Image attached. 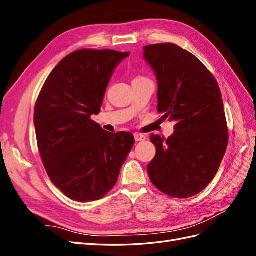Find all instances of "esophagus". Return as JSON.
<instances>
[{
	"label": "esophagus",
	"instance_id": "esophagus-1",
	"mask_svg": "<svg viewBox=\"0 0 256 256\" xmlns=\"http://www.w3.org/2000/svg\"><path fill=\"white\" fill-rule=\"evenodd\" d=\"M134 140H136V142L145 141V140H146V136L141 134H134Z\"/></svg>",
	"mask_w": 256,
	"mask_h": 256
}]
</instances>
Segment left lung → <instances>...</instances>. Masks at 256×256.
<instances>
[{"instance_id":"8db88e82","label":"left lung","mask_w":256,"mask_h":256,"mask_svg":"<svg viewBox=\"0 0 256 256\" xmlns=\"http://www.w3.org/2000/svg\"><path fill=\"white\" fill-rule=\"evenodd\" d=\"M143 58L156 76L158 113L175 122L166 140L150 134L156 156L147 166L166 194L187 198L204 190L226 152L228 134L222 95L198 58L173 44L145 46Z\"/></svg>"}]
</instances>
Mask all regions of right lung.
Returning <instances> with one entry per match:
<instances>
[{
    "label": "right lung",
    "instance_id": "1",
    "mask_svg": "<svg viewBox=\"0 0 256 256\" xmlns=\"http://www.w3.org/2000/svg\"><path fill=\"white\" fill-rule=\"evenodd\" d=\"M130 52L82 49L62 60L35 106L40 156L51 182L69 198H102L118 182L134 144L130 132L110 134L90 120L98 114L115 68Z\"/></svg>",
    "mask_w": 256,
    "mask_h": 256
}]
</instances>
